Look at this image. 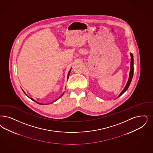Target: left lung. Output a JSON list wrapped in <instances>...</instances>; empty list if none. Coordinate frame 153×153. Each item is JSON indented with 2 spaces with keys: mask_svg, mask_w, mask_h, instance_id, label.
I'll return each instance as SVG.
<instances>
[{
  "mask_svg": "<svg viewBox=\"0 0 153 153\" xmlns=\"http://www.w3.org/2000/svg\"><path fill=\"white\" fill-rule=\"evenodd\" d=\"M130 56H131V61H130V73H129L128 81V82H127L126 85L125 86V87L124 88V89H123V91L121 92V93L119 94V96H118V97H120L121 95H122L125 92L127 91V89H128V88L129 87V86H130V83H131V82L132 78H133V74H134V60H133V54H132L131 53H130ZM118 97H117V98H118Z\"/></svg>",
  "mask_w": 153,
  "mask_h": 153,
  "instance_id": "left-lung-1",
  "label": "left lung"
}]
</instances>
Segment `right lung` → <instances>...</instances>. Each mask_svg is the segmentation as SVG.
Instances as JSON below:
<instances>
[{
    "label": "right lung",
    "instance_id": "1",
    "mask_svg": "<svg viewBox=\"0 0 153 153\" xmlns=\"http://www.w3.org/2000/svg\"><path fill=\"white\" fill-rule=\"evenodd\" d=\"M71 69H72V68H71V69H70V70H69V72H68V74L67 79H68V78H69V74H70V73H71ZM65 89H66V87H65ZM22 91H23V92H24V93H25V95H26V96H27V97H28V96H27V94H26V93H25V91H23V89H22ZM64 92H63V93H62V94H61V96H60V97H59V98H60V97H61V96H63V95H64ZM29 98H30V99H31V100H32V101H35V102H36V103H37V104H40V105H44V104H41V103H39V102H37L36 101H35V100H34V99H33V98H31V97H29ZM59 98H58V99H59ZM58 99H57V100H58ZM57 100H56V101H57Z\"/></svg>",
    "mask_w": 153,
    "mask_h": 153
}]
</instances>
